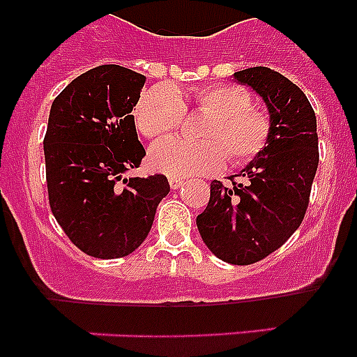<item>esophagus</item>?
<instances>
[{
    "instance_id": "34e87169",
    "label": "esophagus",
    "mask_w": 357,
    "mask_h": 357,
    "mask_svg": "<svg viewBox=\"0 0 357 357\" xmlns=\"http://www.w3.org/2000/svg\"><path fill=\"white\" fill-rule=\"evenodd\" d=\"M168 182H169V188L172 189H178L182 184H184V181H182V178H178V176H169Z\"/></svg>"
}]
</instances>
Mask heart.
Wrapping results in <instances>:
<instances>
[{
	"mask_svg": "<svg viewBox=\"0 0 357 357\" xmlns=\"http://www.w3.org/2000/svg\"><path fill=\"white\" fill-rule=\"evenodd\" d=\"M198 110L211 116L200 130V139L169 137L153 144L148 155L151 169L169 176L216 173L230 162L248 164L263 153L272 134L264 110L250 105L248 91L234 84L204 85L191 93ZM137 130L148 139H159L181 127L185 105L175 87L159 84L144 91L134 110Z\"/></svg>",
	"mask_w": 357,
	"mask_h": 357,
	"instance_id": "heart-1",
	"label": "heart"
}]
</instances>
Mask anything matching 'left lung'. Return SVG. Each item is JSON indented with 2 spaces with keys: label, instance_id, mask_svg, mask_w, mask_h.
<instances>
[{
  "label": "left lung",
  "instance_id": "8db88e82",
  "mask_svg": "<svg viewBox=\"0 0 357 357\" xmlns=\"http://www.w3.org/2000/svg\"><path fill=\"white\" fill-rule=\"evenodd\" d=\"M234 78L263 98L272 134L263 153L239 173L248 182H232L234 188L211 182L197 227L216 257L245 266L282 247L301 227L318 168V135L307 96L280 73L257 66Z\"/></svg>",
  "mask_w": 357,
  "mask_h": 357
}]
</instances>
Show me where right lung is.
Listing matches in <instances>:
<instances>
[{"instance_id": "add662e5", "label": "right lung", "mask_w": 357, "mask_h": 357, "mask_svg": "<svg viewBox=\"0 0 357 357\" xmlns=\"http://www.w3.org/2000/svg\"><path fill=\"white\" fill-rule=\"evenodd\" d=\"M146 78L107 64L53 100L44 135L50 207L75 247L98 259L132 254L146 239L168 178H123L146 155L132 110Z\"/></svg>"}]
</instances>
